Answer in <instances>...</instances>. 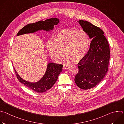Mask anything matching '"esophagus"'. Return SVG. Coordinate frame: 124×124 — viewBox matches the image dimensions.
I'll use <instances>...</instances> for the list:
<instances>
[{
	"label": "esophagus",
	"instance_id": "34e87169",
	"mask_svg": "<svg viewBox=\"0 0 124 124\" xmlns=\"http://www.w3.org/2000/svg\"><path fill=\"white\" fill-rule=\"evenodd\" d=\"M68 67H69V65H68V64L64 65H63V69H66Z\"/></svg>",
	"mask_w": 124,
	"mask_h": 124
}]
</instances>
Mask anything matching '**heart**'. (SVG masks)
Returning a JSON list of instances; mask_svg holds the SVG:
<instances>
[{
    "label": "heart",
    "instance_id": "1",
    "mask_svg": "<svg viewBox=\"0 0 124 124\" xmlns=\"http://www.w3.org/2000/svg\"><path fill=\"white\" fill-rule=\"evenodd\" d=\"M89 45V38L85 31L66 28L57 33L54 42H49L47 47L51 56L57 60L62 58L65 51L69 60L78 62L85 55Z\"/></svg>",
    "mask_w": 124,
    "mask_h": 124
}]
</instances>
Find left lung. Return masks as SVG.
Here are the masks:
<instances>
[{
    "instance_id": "left-lung-1",
    "label": "left lung",
    "mask_w": 124,
    "mask_h": 124,
    "mask_svg": "<svg viewBox=\"0 0 124 124\" xmlns=\"http://www.w3.org/2000/svg\"><path fill=\"white\" fill-rule=\"evenodd\" d=\"M78 22L89 38L92 39L89 50L78 63V72L75 78L78 87L87 90L98 85L107 74L110 49L104 32L100 28L87 21Z\"/></svg>"
}]
</instances>
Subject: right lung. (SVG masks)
I'll use <instances>...</instances> for the list:
<instances>
[{
	"label": "right lung",
	"instance_id": "add662e5",
	"mask_svg": "<svg viewBox=\"0 0 124 124\" xmlns=\"http://www.w3.org/2000/svg\"><path fill=\"white\" fill-rule=\"evenodd\" d=\"M59 20L57 18H51L45 21H40L33 23H30L24 26L17 33L16 36L33 33L39 30H43L46 31L52 30L54 25L59 23ZM63 65L61 64L49 63L47 64L46 70L42 78L36 82H30L23 79L17 73L14 68L16 75L17 79L24 85L29 88L33 91L37 93H43L50 89L56 82L58 76L62 71Z\"/></svg>",
	"mask_w": 124,
	"mask_h": 124
}]
</instances>
